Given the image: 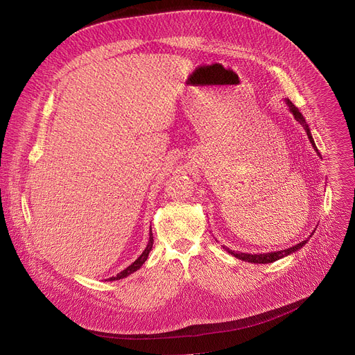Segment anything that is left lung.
<instances>
[{
    "label": "left lung",
    "mask_w": 355,
    "mask_h": 355,
    "mask_svg": "<svg viewBox=\"0 0 355 355\" xmlns=\"http://www.w3.org/2000/svg\"><path fill=\"white\" fill-rule=\"evenodd\" d=\"M284 103H286V105L289 107V111L293 114L295 120H296V121H299V123L303 125V128H305V131H306V134H308V139H309V141H311L312 147L315 148L316 155H318V156H320V153H319L318 148H316V144H315V141H313V139H312V134H311L309 125H308V124H306V121H305V116H303V115L300 114V111H299V110L292 104V101H291V99H284ZM313 232H315V231H313ZM306 243H308V240L302 241V243H299V244H296V245H293V247H291V248H284V250L273 251V252H263V254H250V252L232 251V250H230V248H227V247H224V248L230 252V254H232L235 259H240V260H243V261H248V263L267 264V263H273V261H276V260H280V259H283V257H286V256H291L292 252L297 251L299 248H302V247L305 245Z\"/></svg>",
    "instance_id": "8db88e82"
}]
</instances>
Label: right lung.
Here are the masks:
<instances>
[{
    "label": "right lung",
    "mask_w": 355,
    "mask_h": 355,
    "mask_svg": "<svg viewBox=\"0 0 355 355\" xmlns=\"http://www.w3.org/2000/svg\"><path fill=\"white\" fill-rule=\"evenodd\" d=\"M151 248H153V234H151V227H150V239H148V244H147V247L144 248V251H143L141 254H140V257H139L136 261H134V263H131L127 268H124L123 272H120V273H118L116 276L110 277L108 280H110V282L120 280V279H124V277L130 276V275H131V273H134V272H137V270H139V268L144 264V261L147 260V257H148V254H150Z\"/></svg>",
    "instance_id": "right-lung-1"
}]
</instances>
